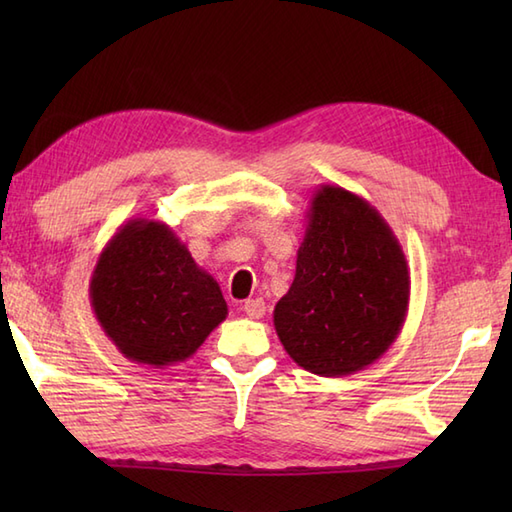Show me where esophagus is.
<instances>
[{
    "instance_id": "1",
    "label": "esophagus",
    "mask_w": 512,
    "mask_h": 512,
    "mask_svg": "<svg viewBox=\"0 0 512 512\" xmlns=\"http://www.w3.org/2000/svg\"><path fill=\"white\" fill-rule=\"evenodd\" d=\"M242 310L248 319H262L266 314V303L262 299H248Z\"/></svg>"
}]
</instances>
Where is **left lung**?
Returning a JSON list of instances; mask_svg holds the SVG:
<instances>
[{"mask_svg":"<svg viewBox=\"0 0 512 512\" xmlns=\"http://www.w3.org/2000/svg\"><path fill=\"white\" fill-rule=\"evenodd\" d=\"M297 273L275 306V330L292 361L341 378L376 363L405 325L409 266L372 204L321 184L306 213Z\"/></svg>","mask_w":512,"mask_h":512,"instance_id":"left-lung-1","label":"left lung"}]
</instances>
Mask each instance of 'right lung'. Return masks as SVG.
<instances>
[{"mask_svg":"<svg viewBox=\"0 0 512 512\" xmlns=\"http://www.w3.org/2000/svg\"><path fill=\"white\" fill-rule=\"evenodd\" d=\"M90 301L118 352L165 369L187 361L226 314L217 281L165 222L134 217L101 250Z\"/></svg>","mask_w":512,"mask_h":512,"instance_id":"right-lung-1","label":"right lung"}]
</instances>
